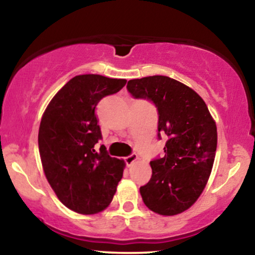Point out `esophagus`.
Here are the masks:
<instances>
[{"mask_svg": "<svg viewBox=\"0 0 255 255\" xmlns=\"http://www.w3.org/2000/svg\"><path fill=\"white\" fill-rule=\"evenodd\" d=\"M137 159H138V155L135 154V153H132V154L125 156L124 161H125V163H127V166H131Z\"/></svg>", "mask_w": 255, "mask_h": 255, "instance_id": "34e87169", "label": "esophagus"}]
</instances>
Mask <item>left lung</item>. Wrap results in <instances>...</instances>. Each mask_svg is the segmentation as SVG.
<instances>
[{"instance_id": "1", "label": "left lung", "mask_w": 255, "mask_h": 255, "mask_svg": "<svg viewBox=\"0 0 255 255\" xmlns=\"http://www.w3.org/2000/svg\"><path fill=\"white\" fill-rule=\"evenodd\" d=\"M128 92L148 100L158 111V138L167 135L162 158L151 162L152 177L140 187L149 210L174 216L189 209L210 176L217 148V128L196 92L168 76L130 80Z\"/></svg>"}]
</instances>
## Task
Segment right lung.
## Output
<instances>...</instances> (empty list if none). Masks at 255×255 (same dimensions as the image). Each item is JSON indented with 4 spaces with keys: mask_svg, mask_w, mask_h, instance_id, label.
Segmentation results:
<instances>
[{
    "mask_svg": "<svg viewBox=\"0 0 255 255\" xmlns=\"http://www.w3.org/2000/svg\"><path fill=\"white\" fill-rule=\"evenodd\" d=\"M127 85L125 79L85 74L69 80L41 118L38 146L48 183L71 210L92 215L106 209L123 176V160L111 158L104 146L95 110L103 97Z\"/></svg>",
    "mask_w": 255,
    "mask_h": 255,
    "instance_id": "1",
    "label": "right lung"
}]
</instances>
